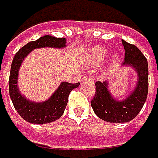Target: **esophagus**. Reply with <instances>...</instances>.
<instances>
[{"label":"esophagus","mask_w":158,"mask_h":158,"mask_svg":"<svg viewBox=\"0 0 158 158\" xmlns=\"http://www.w3.org/2000/svg\"><path fill=\"white\" fill-rule=\"evenodd\" d=\"M83 80H90V81H91V82H94V78L92 77V76H90V75H85L84 77H83Z\"/></svg>","instance_id":"obj_1"}]
</instances>
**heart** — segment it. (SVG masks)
Wrapping results in <instances>:
<instances>
[{
  "mask_svg": "<svg viewBox=\"0 0 158 158\" xmlns=\"http://www.w3.org/2000/svg\"><path fill=\"white\" fill-rule=\"evenodd\" d=\"M106 51L101 47H95L90 52V59L92 62H99L104 58Z\"/></svg>",
  "mask_w": 158,
  "mask_h": 158,
  "instance_id": "1",
  "label": "heart"
}]
</instances>
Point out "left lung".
Here are the masks:
<instances>
[{"instance_id":"1","label":"left lung","mask_w":158,"mask_h":158,"mask_svg":"<svg viewBox=\"0 0 158 158\" xmlns=\"http://www.w3.org/2000/svg\"><path fill=\"white\" fill-rule=\"evenodd\" d=\"M124 48V61L123 66L134 67L139 75L135 90L123 101L114 99L107 91L106 82H96V91L91 100L94 113L100 119L109 123H127L135 118L141 110L148 91V61L142 52L134 44L122 40Z\"/></svg>"}]
</instances>
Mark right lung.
<instances>
[{"label": "right lung", "mask_w": 158, "mask_h": 158, "mask_svg": "<svg viewBox=\"0 0 158 158\" xmlns=\"http://www.w3.org/2000/svg\"><path fill=\"white\" fill-rule=\"evenodd\" d=\"M43 47H66V39L44 35L35 42H30L23 46L14 56L9 79L10 96L15 109L24 120L36 124L48 123L59 119L65 111L69 93L75 88H77L80 84V83H69L63 82L50 99L42 103L31 102L22 97L18 90L17 85L18 73L20 65L32 50Z\"/></svg>", "instance_id": "add662e5"}]
</instances>
